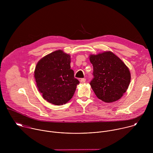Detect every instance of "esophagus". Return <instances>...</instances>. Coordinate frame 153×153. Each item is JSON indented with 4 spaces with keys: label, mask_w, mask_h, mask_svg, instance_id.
<instances>
[{
    "label": "esophagus",
    "mask_w": 153,
    "mask_h": 153,
    "mask_svg": "<svg viewBox=\"0 0 153 153\" xmlns=\"http://www.w3.org/2000/svg\"><path fill=\"white\" fill-rule=\"evenodd\" d=\"M85 81H86V79L85 78H82V79H80V82L81 83H84V82H85Z\"/></svg>",
    "instance_id": "1"
}]
</instances>
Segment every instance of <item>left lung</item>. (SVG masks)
Wrapping results in <instances>:
<instances>
[{"instance_id": "1", "label": "left lung", "mask_w": 153, "mask_h": 153, "mask_svg": "<svg viewBox=\"0 0 153 153\" xmlns=\"http://www.w3.org/2000/svg\"><path fill=\"white\" fill-rule=\"evenodd\" d=\"M90 60L94 77L90 84L96 96L107 103L121 98L131 80L130 72L125 64L111 51L91 55Z\"/></svg>"}]
</instances>
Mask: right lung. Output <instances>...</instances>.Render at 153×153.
<instances>
[{
    "label": "right lung",
    "instance_id": "right-lung-1",
    "mask_svg": "<svg viewBox=\"0 0 153 153\" xmlns=\"http://www.w3.org/2000/svg\"><path fill=\"white\" fill-rule=\"evenodd\" d=\"M71 57L62 50L54 51L37 63L34 77L39 91L47 102L60 105L73 96L79 81L71 69Z\"/></svg>",
    "mask_w": 153,
    "mask_h": 153
}]
</instances>
